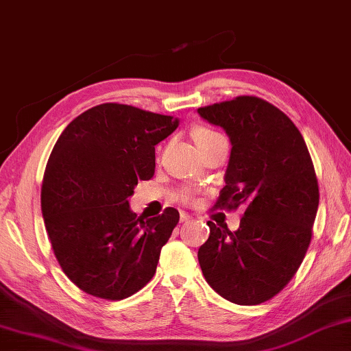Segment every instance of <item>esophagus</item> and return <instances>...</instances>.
I'll list each match as a JSON object with an SVG mask.
<instances>
[{
    "mask_svg": "<svg viewBox=\"0 0 351 351\" xmlns=\"http://www.w3.org/2000/svg\"><path fill=\"white\" fill-rule=\"evenodd\" d=\"M193 216H189L188 213H180V222H188V220H191Z\"/></svg>",
    "mask_w": 351,
    "mask_h": 351,
    "instance_id": "1",
    "label": "esophagus"
}]
</instances>
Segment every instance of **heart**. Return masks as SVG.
Returning <instances> with one entry per match:
<instances>
[{
  "mask_svg": "<svg viewBox=\"0 0 351 351\" xmlns=\"http://www.w3.org/2000/svg\"><path fill=\"white\" fill-rule=\"evenodd\" d=\"M193 137H194V140H195V143H197V145L200 146V145L206 143V141L214 140V138H217V137H222V134L213 131V129H210V128L199 126V128H195L194 131H193ZM182 199H183V200H189V199H191V194H189V193H183V194H182Z\"/></svg>",
  "mask_w": 351,
  "mask_h": 351,
  "instance_id": "b5f03b06",
  "label": "heart"
}]
</instances>
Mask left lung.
I'll return each instance as SVG.
<instances>
[{
  "mask_svg": "<svg viewBox=\"0 0 351 351\" xmlns=\"http://www.w3.org/2000/svg\"><path fill=\"white\" fill-rule=\"evenodd\" d=\"M231 141L225 186L216 208H245L237 231L208 222L199 248L208 284L237 305H259L287 287L311 242L319 186L308 147L296 125L259 97L199 108Z\"/></svg>",
  "mask_w": 351,
  "mask_h": 351,
  "instance_id": "obj_1",
  "label": "left lung"
}]
</instances>
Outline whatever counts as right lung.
<instances>
[{"label":"right lung","mask_w":351,"mask_h":351,"mask_svg":"<svg viewBox=\"0 0 351 351\" xmlns=\"http://www.w3.org/2000/svg\"><path fill=\"white\" fill-rule=\"evenodd\" d=\"M179 120L103 103L73 119L55 143L41 186V211L61 269L90 296L121 300L156 274L179 211L145 220L129 210L138 180L152 179L156 145Z\"/></svg>","instance_id":"right-lung-1"}]
</instances>
